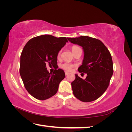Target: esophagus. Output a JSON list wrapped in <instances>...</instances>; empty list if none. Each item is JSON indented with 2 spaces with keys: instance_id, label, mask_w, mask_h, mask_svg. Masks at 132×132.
<instances>
[{
  "instance_id": "obj_1",
  "label": "esophagus",
  "mask_w": 132,
  "mask_h": 132,
  "mask_svg": "<svg viewBox=\"0 0 132 132\" xmlns=\"http://www.w3.org/2000/svg\"><path fill=\"white\" fill-rule=\"evenodd\" d=\"M69 74V73L67 72V71H65V75H68Z\"/></svg>"
}]
</instances>
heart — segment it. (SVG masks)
<instances>
[{
  "label": "heart",
  "mask_w": 132,
  "mask_h": 132,
  "mask_svg": "<svg viewBox=\"0 0 132 132\" xmlns=\"http://www.w3.org/2000/svg\"><path fill=\"white\" fill-rule=\"evenodd\" d=\"M79 48V47H77V46H73L72 47V48H71V50H72V51L73 52L74 51ZM60 54H61V52H60L59 53L58 56H59ZM75 67V65L69 63H63V64L61 65V67L63 69H65L67 71H71V70H72L73 68Z\"/></svg>",
  "instance_id": "heart-1"
}]
</instances>
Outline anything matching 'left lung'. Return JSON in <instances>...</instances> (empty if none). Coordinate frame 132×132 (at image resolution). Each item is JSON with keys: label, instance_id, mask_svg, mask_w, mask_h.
Returning <instances> with one entry per match:
<instances>
[{"label": "left lung", "instance_id": "1", "mask_svg": "<svg viewBox=\"0 0 132 132\" xmlns=\"http://www.w3.org/2000/svg\"><path fill=\"white\" fill-rule=\"evenodd\" d=\"M68 39L82 47L84 55L78 71L87 73L85 79L75 74V79L71 84L73 94L82 102L96 100L105 93L113 75V62L110 52L96 38L80 36Z\"/></svg>", "mask_w": 132, "mask_h": 132}]
</instances>
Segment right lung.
Wrapping results in <instances>:
<instances>
[{
  "label": "right lung",
  "mask_w": 132,
  "mask_h": 132,
  "mask_svg": "<svg viewBox=\"0 0 132 132\" xmlns=\"http://www.w3.org/2000/svg\"><path fill=\"white\" fill-rule=\"evenodd\" d=\"M67 42L65 37L44 35L31 38L23 48L20 74L26 90L35 98L45 100L57 93L65 73L58 68L53 73H49L46 65L58 66V53Z\"/></svg>",
  "instance_id": "add662e5"
}]
</instances>
